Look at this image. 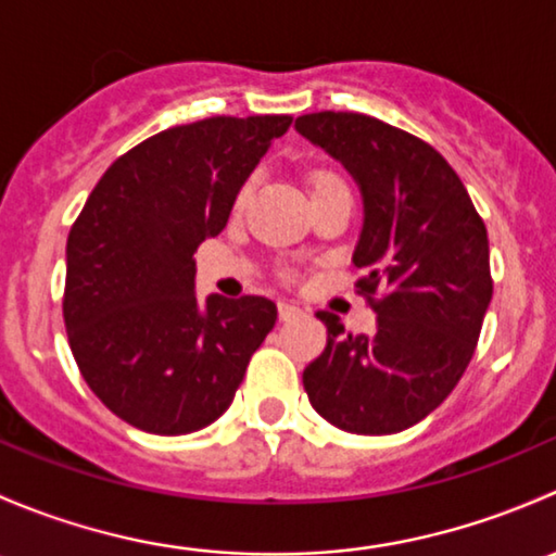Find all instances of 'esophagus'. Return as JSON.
<instances>
[{"label":"esophagus","mask_w":556,"mask_h":556,"mask_svg":"<svg viewBox=\"0 0 556 556\" xmlns=\"http://www.w3.org/2000/svg\"><path fill=\"white\" fill-rule=\"evenodd\" d=\"M301 309L295 304H288V301H279V319H293L299 317Z\"/></svg>","instance_id":"esophagus-1"}]
</instances>
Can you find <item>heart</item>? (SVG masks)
I'll return each mask as SVG.
<instances>
[{"label": "heart", "mask_w": 556, "mask_h": 556, "mask_svg": "<svg viewBox=\"0 0 556 556\" xmlns=\"http://www.w3.org/2000/svg\"><path fill=\"white\" fill-rule=\"evenodd\" d=\"M319 177H328V172H319V174H317V177H314V179H319Z\"/></svg>", "instance_id": "b5f03b06"}]
</instances>
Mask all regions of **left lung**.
I'll use <instances>...</instances> for the list:
<instances>
[{
    "label": "left lung",
    "mask_w": 556,
    "mask_h": 556,
    "mask_svg": "<svg viewBox=\"0 0 556 556\" xmlns=\"http://www.w3.org/2000/svg\"><path fill=\"white\" fill-rule=\"evenodd\" d=\"M299 134L344 164L363 193L355 282L374 333H344L330 312L323 355L304 371L314 412L339 430L387 435L446 401L476 352L492 301L484 220L444 155L361 112H312ZM383 290L382 300L372 295Z\"/></svg>",
    "instance_id": "8db88e82"
}]
</instances>
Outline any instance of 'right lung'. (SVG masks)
Returning a JSON list of instances; mask_svg holds the SVG:
<instances>
[{"label": "right lung", "mask_w": 556, "mask_h": 556, "mask_svg": "<svg viewBox=\"0 0 556 556\" xmlns=\"http://www.w3.org/2000/svg\"><path fill=\"white\" fill-rule=\"evenodd\" d=\"M290 115L206 117L123 153L66 239L64 325L88 387L144 433L215 422L277 323L263 295L199 304L193 252L226 228L237 193Z\"/></svg>", "instance_id": "add662e5"}]
</instances>
